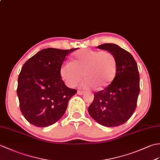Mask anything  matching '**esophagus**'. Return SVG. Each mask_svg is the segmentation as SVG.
Listing matches in <instances>:
<instances>
[{
    "label": "esophagus",
    "mask_w": 160,
    "mask_h": 160,
    "mask_svg": "<svg viewBox=\"0 0 160 160\" xmlns=\"http://www.w3.org/2000/svg\"><path fill=\"white\" fill-rule=\"evenodd\" d=\"M77 93L78 94V95H82V94H84V91L78 90V92H77Z\"/></svg>",
    "instance_id": "esophagus-1"
}]
</instances>
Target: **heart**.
Instances as JSON below:
<instances>
[{
	"instance_id": "obj_1",
	"label": "heart",
	"mask_w": 160,
	"mask_h": 160,
	"mask_svg": "<svg viewBox=\"0 0 160 160\" xmlns=\"http://www.w3.org/2000/svg\"><path fill=\"white\" fill-rule=\"evenodd\" d=\"M117 67L116 58L110 52L83 48L74 54L72 62L63 63L60 74L69 87L77 86L84 76L86 80L82 83L83 88L102 89L112 82Z\"/></svg>"
}]
</instances>
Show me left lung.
Wrapping results in <instances>:
<instances>
[{
	"instance_id": "obj_1",
	"label": "left lung",
	"mask_w": 160,
	"mask_h": 160,
	"mask_svg": "<svg viewBox=\"0 0 160 160\" xmlns=\"http://www.w3.org/2000/svg\"><path fill=\"white\" fill-rule=\"evenodd\" d=\"M98 48L114 55L117 72L108 86L94 94L88 111L98 123L117 127L128 121L136 110L140 92L138 65L129 52L116 44L103 43Z\"/></svg>"
}]
</instances>
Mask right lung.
<instances>
[{"instance_id":"add662e5","label":"right lung","mask_w":160,"mask_h":160,"mask_svg":"<svg viewBox=\"0 0 160 160\" xmlns=\"http://www.w3.org/2000/svg\"><path fill=\"white\" fill-rule=\"evenodd\" d=\"M77 49H43L22 66L17 94L21 112L31 124L48 127L65 114L69 100L77 91L65 86L60 69L67 56Z\"/></svg>"}]
</instances>
